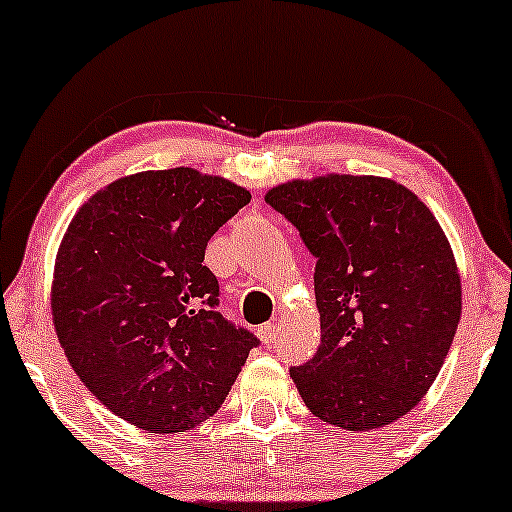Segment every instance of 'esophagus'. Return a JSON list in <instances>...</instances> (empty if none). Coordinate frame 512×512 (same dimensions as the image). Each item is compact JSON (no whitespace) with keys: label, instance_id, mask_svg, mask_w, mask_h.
I'll use <instances>...</instances> for the list:
<instances>
[{"label":"esophagus","instance_id":"esophagus-1","mask_svg":"<svg viewBox=\"0 0 512 512\" xmlns=\"http://www.w3.org/2000/svg\"><path fill=\"white\" fill-rule=\"evenodd\" d=\"M257 335H260V340L264 345H271V342L276 340V326L274 323H264V326L257 328Z\"/></svg>","mask_w":512,"mask_h":512}]
</instances>
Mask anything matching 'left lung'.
<instances>
[{"mask_svg": "<svg viewBox=\"0 0 512 512\" xmlns=\"http://www.w3.org/2000/svg\"><path fill=\"white\" fill-rule=\"evenodd\" d=\"M264 200L316 257L321 345L290 368L307 409L359 432L406 416L461 321V276L435 215L397 181L352 174L288 181Z\"/></svg>", "mask_w": 512, "mask_h": 512, "instance_id": "left-lung-1", "label": "left lung"}]
</instances>
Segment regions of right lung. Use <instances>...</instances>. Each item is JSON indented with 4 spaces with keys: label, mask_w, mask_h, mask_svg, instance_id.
<instances>
[{
    "label": "right lung",
    "mask_w": 512,
    "mask_h": 512,
    "mask_svg": "<svg viewBox=\"0 0 512 512\" xmlns=\"http://www.w3.org/2000/svg\"><path fill=\"white\" fill-rule=\"evenodd\" d=\"M250 193L191 167L139 172L77 210L56 255L51 314L89 392L141 430L215 416L260 340L219 312L205 248Z\"/></svg>",
    "instance_id": "right-lung-1"
}]
</instances>
